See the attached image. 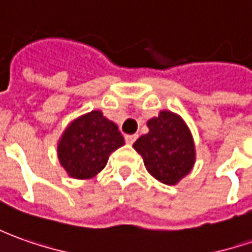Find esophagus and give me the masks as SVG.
Returning <instances> with one entry per match:
<instances>
[{
  "instance_id": "obj_1",
  "label": "esophagus",
  "mask_w": 252,
  "mask_h": 252,
  "mask_svg": "<svg viewBox=\"0 0 252 252\" xmlns=\"http://www.w3.org/2000/svg\"><path fill=\"white\" fill-rule=\"evenodd\" d=\"M136 138H138V135H126V142L128 145H132L136 141Z\"/></svg>"
}]
</instances>
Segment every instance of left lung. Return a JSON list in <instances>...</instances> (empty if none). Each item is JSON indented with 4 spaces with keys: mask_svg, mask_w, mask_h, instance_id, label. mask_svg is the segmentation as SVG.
Masks as SVG:
<instances>
[{
    "mask_svg": "<svg viewBox=\"0 0 252 252\" xmlns=\"http://www.w3.org/2000/svg\"><path fill=\"white\" fill-rule=\"evenodd\" d=\"M148 134L134 143V149L142 156L149 174L167 186H176L195 164L194 138L178 114L161 110L158 117L148 120Z\"/></svg>",
    "mask_w": 252,
    "mask_h": 252,
    "instance_id": "8db88e82",
    "label": "left lung"
}]
</instances>
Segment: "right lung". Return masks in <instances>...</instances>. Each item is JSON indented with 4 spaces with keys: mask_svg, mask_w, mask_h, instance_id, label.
Returning a JSON list of instances; mask_svg holds the SVG:
<instances>
[{
    "mask_svg": "<svg viewBox=\"0 0 252 252\" xmlns=\"http://www.w3.org/2000/svg\"><path fill=\"white\" fill-rule=\"evenodd\" d=\"M124 143L118 126L100 110H92L66 126L58 139L57 155L69 177L89 180L106 167L110 155Z\"/></svg>",
    "mask_w": 252,
    "mask_h": 252,
    "instance_id": "add662e5",
    "label": "right lung"
}]
</instances>
